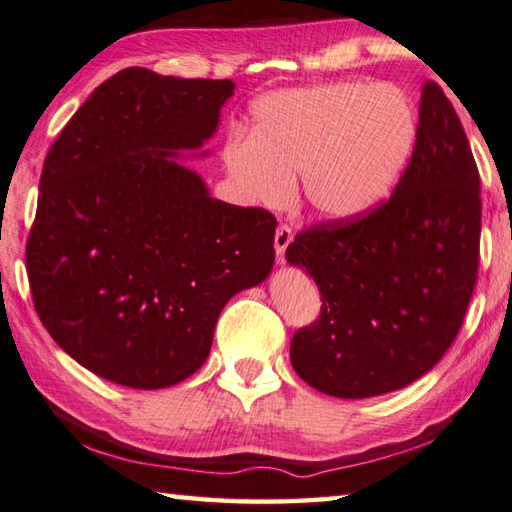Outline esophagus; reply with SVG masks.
Instances as JSON below:
<instances>
[{
  "label": "esophagus",
  "mask_w": 512,
  "mask_h": 512,
  "mask_svg": "<svg viewBox=\"0 0 512 512\" xmlns=\"http://www.w3.org/2000/svg\"><path fill=\"white\" fill-rule=\"evenodd\" d=\"M292 238H294V234H292V227H289L287 223H281L276 227V236H274V249H276V256H278V260H283V256H285V249H287V245L292 243Z\"/></svg>",
  "instance_id": "1"
}]
</instances>
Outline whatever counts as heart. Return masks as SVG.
<instances>
[{
  "label": "heart",
  "instance_id": "obj_1",
  "mask_svg": "<svg viewBox=\"0 0 512 512\" xmlns=\"http://www.w3.org/2000/svg\"><path fill=\"white\" fill-rule=\"evenodd\" d=\"M249 136L225 142V165L249 202L278 207L298 191L318 218L361 216L390 194L417 142V113L392 84L332 82L272 91Z\"/></svg>",
  "mask_w": 512,
  "mask_h": 512
}]
</instances>
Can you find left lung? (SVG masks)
<instances>
[{"instance_id": "left-lung-1", "label": "left lung", "mask_w": 512, "mask_h": 512, "mask_svg": "<svg viewBox=\"0 0 512 512\" xmlns=\"http://www.w3.org/2000/svg\"><path fill=\"white\" fill-rule=\"evenodd\" d=\"M481 196L470 142L437 82L421 89L412 158L392 196L303 229L287 260L307 269L321 314L289 359L318 392L376 397L417 381L455 341L475 292Z\"/></svg>"}]
</instances>
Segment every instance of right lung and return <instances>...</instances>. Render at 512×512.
Here are the masks:
<instances>
[{"label":"right lung","mask_w":512,"mask_h":512,"mask_svg":"<svg viewBox=\"0 0 512 512\" xmlns=\"http://www.w3.org/2000/svg\"><path fill=\"white\" fill-rule=\"evenodd\" d=\"M234 89L124 69L46 153L26 240L33 305L53 341L106 381H185L225 303L272 269L276 218L211 198L176 160L214 136Z\"/></svg>","instance_id":"1"}]
</instances>
